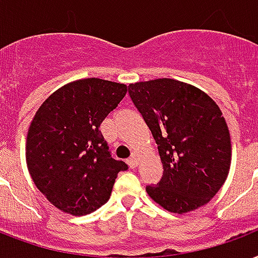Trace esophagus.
Segmentation results:
<instances>
[{
    "label": "esophagus",
    "instance_id": "esophagus-1",
    "mask_svg": "<svg viewBox=\"0 0 258 258\" xmlns=\"http://www.w3.org/2000/svg\"><path fill=\"white\" fill-rule=\"evenodd\" d=\"M126 163L129 164V167H131V168H136V167H137V164H139V159H137L136 156H132L127 159Z\"/></svg>",
    "mask_w": 258,
    "mask_h": 258
}]
</instances>
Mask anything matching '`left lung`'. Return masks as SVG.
I'll return each mask as SVG.
<instances>
[{
  "mask_svg": "<svg viewBox=\"0 0 258 258\" xmlns=\"http://www.w3.org/2000/svg\"><path fill=\"white\" fill-rule=\"evenodd\" d=\"M129 95L164 169L157 184L147 185L148 195L175 214L209 203L231 163L230 133L218 105L195 86L169 78L132 83Z\"/></svg>",
  "mask_w": 258,
  "mask_h": 258,
  "instance_id": "obj_1",
  "label": "left lung"
}]
</instances>
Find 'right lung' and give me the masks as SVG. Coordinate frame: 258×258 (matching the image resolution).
Instances as JSON below:
<instances>
[{
	"mask_svg": "<svg viewBox=\"0 0 258 258\" xmlns=\"http://www.w3.org/2000/svg\"><path fill=\"white\" fill-rule=\"evenodd\" d=\"M122 83L87 78L43 102L27 137V165L40 192L59 210L86 215L105 205L127 165L113 159L99 126L122 101Z\"/></svg>",
	"mask_w": 258,
	"mask_h": 258,
	"instance_id": "right-lung-1",
	"label": "right lung"
}]
</instances>
